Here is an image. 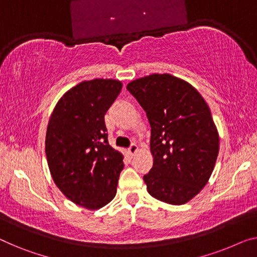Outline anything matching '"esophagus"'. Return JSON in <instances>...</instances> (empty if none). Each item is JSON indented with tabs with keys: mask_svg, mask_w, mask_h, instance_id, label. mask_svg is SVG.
I'll return each instance as SVG.
<instances>
[{
	"mask_svg": "<svg viewBox=\"0 0 257 257\" xmlns=\"http://www.w3.org/2000/svg\"><path fill=\"white\" fill-rule=\"evenodd\" d=\"M137 150H139V147L135 143H133L132 145H130L129 149H128V155L129 156H134L135 153L137 152Z\"/></svg>",
	"mask_w": 257,
	"mask_h": 257,
	"instance_id": "obj_1",
	"label": "esophagus"
}]
</instances>
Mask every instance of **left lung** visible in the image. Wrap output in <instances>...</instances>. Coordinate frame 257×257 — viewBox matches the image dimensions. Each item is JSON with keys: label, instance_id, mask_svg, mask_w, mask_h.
Here are the masks:
<instances>
[{"label": "left lung", "instance_id": "obj_1", "mask_svg": "<svg viewBox=\"0 0 257 257\" xmlns=\"http://www.w3.org/2000/svg\"><path fill=\"white\" fill-rule=\"evenodd\" d=\"M127 90L147 112L151 125L153 166L143 179L152 197L181 205L209 181L219 136L198 91L170 74L133 80Z\"/></svg>", "mask_w": 257, "mask_h": 257}]
</instances>
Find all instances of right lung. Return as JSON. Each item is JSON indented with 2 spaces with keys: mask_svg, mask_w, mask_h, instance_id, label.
<instances>
[{
  "mask_svg": "<svg viewBox=\"0 0 257 257\" xmlns=\"http://www.w3.org/2000/svg\"><path fill=\"white\" fill-rule=\"evenodd\" d=\"M115 79L85 80L57 102L46 134L52 178L67 198L84 208H102L116 194L123 156L110 147L105 114L120 94Z\"/></svg>",
  "mask_w": 257,
  "mask_h": 257,
  "instance_id": "right-lung-1",
  "label": "right lung"
}]
</instances>
